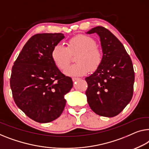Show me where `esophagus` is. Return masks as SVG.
Here are the masks:
<instances>
[{
	"instance_id": "esophagus-1",
	"label": "esophagus",
	"mask_w": 149,
	"mask_h": 149,
	"mask_svg": "<svg viewBox=\"0 0 149 149\" xmlns=\"http://www.w3.org/2000/svg\"><path fill=\"white\" fill-rule=\"evenodd\" d=\"M79 79H80V78H79V77H73L72 78V80L74 81H77V80H79Z\"/></svg>"
}]
</instances>
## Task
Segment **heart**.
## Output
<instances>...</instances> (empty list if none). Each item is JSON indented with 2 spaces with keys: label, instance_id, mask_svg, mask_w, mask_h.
Here are the masks:
<instances>
[{
  "label": "heart",
  "instance_id": "obj_1",
  "mask_svg": "<svg viewBox=\"0 0 149 149\" xmlns=\"http://www.w3.org/2000/svg\"><path fill=\"white\" fill-rule=\"evenodd\" d=\"M78 54L75 57L77 63L69 67L65 74L70 76H82L90 71H94L100 65L102 53L96 47V42L92 37L79 35L69 41L67 47L62 44L53 47L52 58L59 70H64L70 63V54Z\"/></svg>",
  "mask_w": 149,
  "mask_h": 149
}]
</instances>
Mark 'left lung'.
Here are the masks:
<instances>
[{"mask_svg":"<svg viewBox=\"0 0 149 149\" xmlns=\"http://www.w3.org/2000/svg\"><path fill=\"white\" fill-rule=\"evenodd\" d=\"M100 37L102 60L96 70L86 77L89 106L96 114L114 117L131 100L134 72L131 59L120 41L109 30L98 26L86 32Z\"/></svg>","mask_w":149,"mask_h":149,"instance_id":"obj_1","label":"left lung"}]
</instances>
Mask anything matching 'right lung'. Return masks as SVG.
Returning a JSON list of instances; mask_svg holds the SVG:
<instances>
[{
  "instance_id": "right-lung-1",
  "label": "right lung",
  "mask_w": 149,
  "mask_h": 149,
  "mask_svg": "<svg viewBox=\"0 0 149 149\" xmlns=\"http://www.w3.org/2000/svg\"><path fill=\"white\" fill-rule=\"evenodd\" d=\"M65 38L62 33L36 34L28 40L14 65L10 79L17 106L33 120L50 123L60 116L65 95L73 87L52 58L53 47Z\"/></svg>"
}]
</instances>
